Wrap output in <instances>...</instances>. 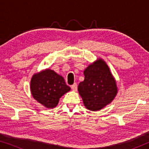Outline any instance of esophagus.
<instances>
[{"instance_id": "obj_1", "label": "esophagus", "mask_w": 149, "mask_h": 149, "mask_svg": "<svg viewBox=\"0 0 149 149\" xmlns=\"http://www.w3.org/2000/svg\"><path fill=\"white\" fill-rule=\"evenodd\" d=\"M71 89H72L73 91H76L77 90V83H74L72 85H71Z\"/></svg>"}]
</instances>
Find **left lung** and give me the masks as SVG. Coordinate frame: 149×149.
Listing matches in <instances>:
<instances>
[{"mask_svg": "<svg viewBox=\"0 0 149 149\" xmlns=\"http://www.w3.org/2000/svg\"><path fill=\"white\" fill-rule=\"evenodd\" d=\"M84 81L78 91L84 105L90 111H99L109 104L117 92L115 79L102 60L89 65L84 70Z\"/></svg>", "mask_w": 149, "mask_h": 149, "instance_id": "obj_1", "label": "left lung"}]
</instances>
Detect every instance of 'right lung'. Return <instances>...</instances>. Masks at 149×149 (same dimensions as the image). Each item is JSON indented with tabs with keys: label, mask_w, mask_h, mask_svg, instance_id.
<instances>
[{
	"label": "right lung",
	"mask_w": 149,
	"mask_h": 149,
	"mask_svg": "<svg viewBox=\"0 0 149 149\" xmlns=\"http://www.w3.org/2000/svg\"><path fill=\"white\" fill-rule=\"evenodd\" d=\"M30 89L34 99L45 107L52 109L58 105L60 97L70 88L62 77L47 69L32 77Z\"/></svg>",
	"instance_id": "add662e5"
}]
</instances>
